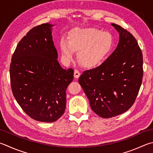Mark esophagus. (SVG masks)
Returning <instances> with one entry per match:
<instances>
[{
    "instance_id": "1",
    "label": "esophagus",
    "mask_w": 153,
    "mask_h": 153,
    "mask_svg": "<svg viewBox=\"0 0 153 153\" xmlns=\"http://www.w3.org/2000/svg\"><path fill=\"white\" fill-rule=\"evenodd\" d=\"M80 75H81V74H80V72L77 70V69H75L74 70V76L75 78H79Z\"/></svg>"
}]
</instances>
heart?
Here are the masks:
<instances>
[{
	"mask_svg": "<svg viewBox=\"0 0 153 153\" xmlns=\"http://www.w3.org/2000/svg\"><path fill=\"white\" fill-rule=\"evenodd\" d=\"M114 39L108 31L95 28H74L68 33V40L59 41V49L63 59L69 63L77 52V61L87 69L100 65L112 52Z\"/></svg>",
	"mask_w": 153,
	"mask_h": 153,
	"instance_id": "b5f03b06",
	"label": "heart"
}]
</instances>
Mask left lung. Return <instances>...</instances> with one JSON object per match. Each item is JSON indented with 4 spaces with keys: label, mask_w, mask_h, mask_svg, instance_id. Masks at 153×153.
Listing matches in <instances>:
<instances>
[{
    "label": "left lung",
    "mask_w": 153,
    "mask_h": 153,
    "mask_svg": "<svg viewBox=\"0 0 153 153\" xmlns=\"http://www.w3.org/2000/svg\"><path fill=\"white\" fill-rule=\"evenodd\" d=\"M119 33L116 49L98 67L83 72L79 83L96 114L112 118L134 104L143 76V54L131 33L112 23Z\"/></svg>",
    "instance_id": "left-lung-1"
}]
</instances>
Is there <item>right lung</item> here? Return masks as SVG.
Here are the masks:
<instances>
[{"instance_id":"right-lung-1","label":"right lung","mask_w":153,"mask_h":153,"mask_svg":"<svg viewBox=\"0 0 153 153\" xmlns=\"http://www.w3.org/2000/svg\"><path fill=\"white\" fill-rule=\"evenodd\" d=\"M54 25L33 27L19 41L10 65L11 89L17 103L34 120L53 123L65 110L66 89L74 70L63 69L52 39Z\"/></svg>"}]
</instances>
